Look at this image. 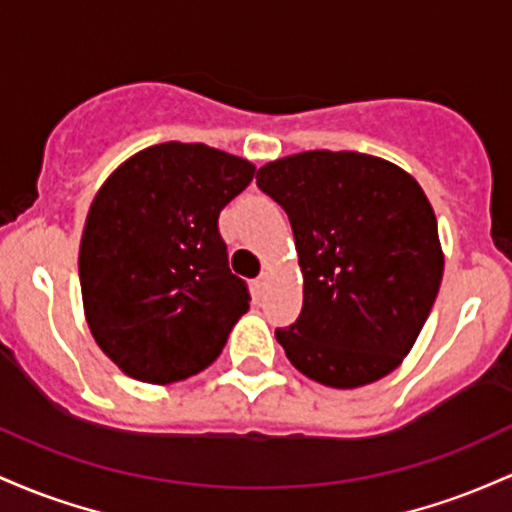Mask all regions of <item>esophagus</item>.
I'll return each mask as SVG.
<instances>
[{"instance_id":"obj_1","label":"esophagus","mask_w":512,"mask_h":512,"mask_svg":"<svg viewBox=\"0 0 512 512\" xmlns=\"http://www.w3.org/2000/svg\"><path fill=\"white\" fill-rule=\"evenodd\" d=\"M268 280H271V273L268 271H263L261 275H258V278L254 280V287H256V292H263L268 287Z\"/></svg>"}]
</instances>
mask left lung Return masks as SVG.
Wrapping results in <instances>:
<instances>
[{
    "label": "left lung",
    "instance_id": "left-lung-1",
    "mask_svg": "<svg viewBox=\"0 0 512 512\" xmlns=\"http://www.w3.org/2000/svg\"><path fill=\"white\" fill-rule=\"evenodd\" d=\"M256 183L290 217L304 278L300 319L275 329L309 380L355 389L409 355L438 297L445 256L418 181L360 152L292 154Z\"/></svg>",
    "mask_w": 512,
    "mask_h": 512
}]
</instances>
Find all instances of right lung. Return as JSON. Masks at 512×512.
I'll use <instances>...</instances> for the list:
<instances>
[{"label": "right lung", "mask_w": 512, "mask_h": 512, "mask_svg": "<svg viewBox=\"0 0 512 512\" xmlns=\"http://www.w3.org/2000/svg\"><path fill=\"white\" fill-rule=\"evenodd\" d=\"M256 166L200 142L132 154L91 203L79 244L86 324L132 380L198 375L249 309L217 217Z\"/></svg>", "instance_id": "right-lung-1"}]
</instances>
